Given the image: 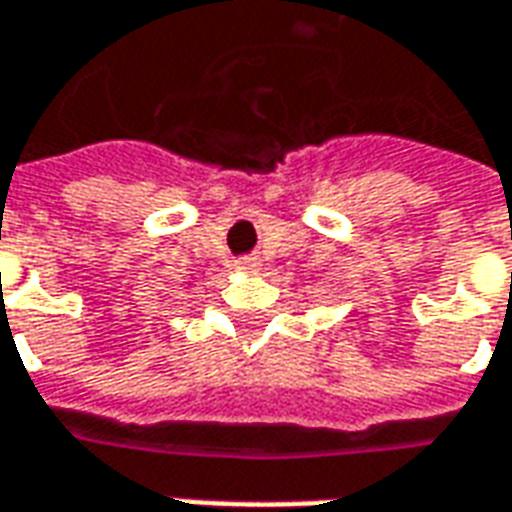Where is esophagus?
Masks as SVG:
<instances>
[{
  "mask_svg": "<svg viewBox=\"0 0 512 512\" xmlns=\"http://www.w3.org/2000/svg\"><path fill=\"white\" fill-rule=\"evenodd\" d=\"M235 268L244 271V274H255L257 268H260V263H257L255 257H241V260H235Z\"/></svg>",
  "mask_w": 512,
  "mask_h": 512,
  "instance_id": "obj_1",
  "label": "esophagus"
}]
</instances>
